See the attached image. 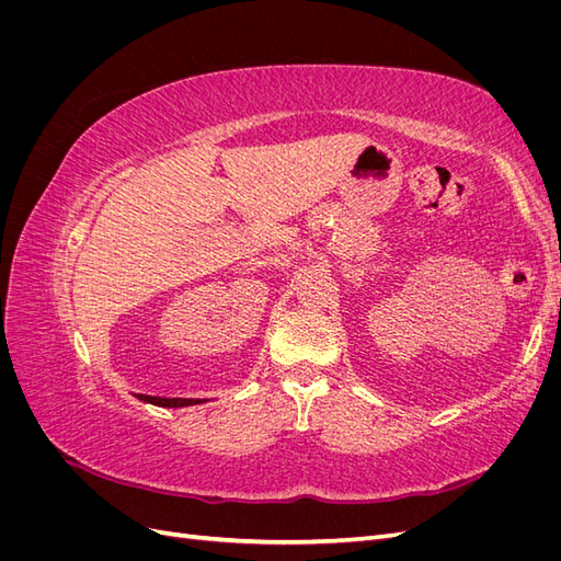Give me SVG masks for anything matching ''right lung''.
I'll return each instance as SVG.
<instances>
[{"label":"right lung","instance_id":"obj_1","mask_svg":"<svg viewBox=\"0 0 561 561\" xmlns=\"http://www.w3.org/2000/svg\"><path fill=\"white\" fill-rule=\"evenodd\" d=\"M135 398L142 402H149V404H157V407H192V404L206 402V400H194V398H161V396H142V393H138Z\"/></svg>","mask_w":561,"mask_h":561}]
</instances>
